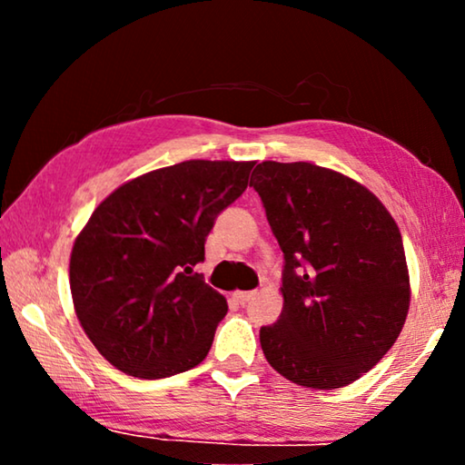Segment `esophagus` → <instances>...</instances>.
Instances as JSON below:
<instances>
[{"mask_svg":"<svg viewBox=\"0 0 465 465\" xmlns=\"http://www.w3.org/2000/svg\"><path fill=\"white\" fill-rule=\"evenodd\" d=\"M252 297H254V291H238V293H233V299L240 305H246Z\"/></svg>","mask_w":465,"mask_h":465,"instance_id":"1","label":"esophagus"}]
</instances>
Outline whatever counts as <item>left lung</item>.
<instances>
[{
	"mask_svg": "<svg viewBox=\"0 0 465 465\" xmlns=\"http://www.w3.org/2000/svg\"><path fill=\"white\" fill-rule=\"evenodd\" d=\"M250 186L285 258L282 312L261 328L272 369L313 390L349 385L402 332L411 281L402 235L355 180L308 162H262Z\"/></svg>",
	"mask_w": 465,
	"mask_h": 465,
	"instance_id": "left-lung-1",
	"label": "left lung"
}]
</instances>
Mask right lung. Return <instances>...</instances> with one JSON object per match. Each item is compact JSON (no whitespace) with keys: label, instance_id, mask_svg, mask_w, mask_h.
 Instances as JSON below:
<instances>
[{"label":"right lung","instance_id":"1","mask_svg":"<svg viewBox=\"0 0 465 465\" xmlns=\"http://www.w3.org/2000/svg\"><path fill=\"white\" fill-rule=\"evenodd\" d=\"M252 168L174 163L129 180L98 204L75 238L69 285L84 332L110 365L162 380L207 357L227 302L193 269Z\"/></svg>","mask_w":465,"mask_h":465}]
</instances>
